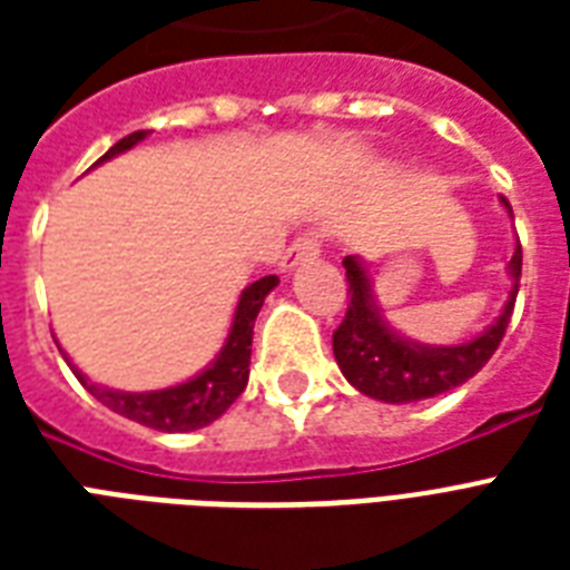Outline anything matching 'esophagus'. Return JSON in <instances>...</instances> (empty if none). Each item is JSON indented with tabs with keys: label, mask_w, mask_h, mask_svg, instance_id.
<instances>
[{
	"label": "esophagus",
	"mask_w": 570,
	"mask_h": 570,
	"mask_svg": "<svg viewBox=\"0 0 570 570\" xmlns=\"http://www.w3.org/2000/svg\"><path fill=\"white\" fill-rule=\"evenodd\" d=\"M320 248H322L320 236H313V233H304V236L293 239V245L286 248L284 263H281V266H284V268L298 266V263H304V259L316 257V254H320Z\"/></svg>",
	"instance_id": "1"
}]
</instances>
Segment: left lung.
<instances>
[{
  "mask_svg": "<svg viewBox=\"0 0 570 570\" xmlns=\"http://www.w3.org/2000/svg\"><path fill=\"white\" fill-rule=\"evenodd\" d=\"M503 204L509 206L505 197ZM521 266L523 250L518 245L512 263H509L514 289L505 302L503 316L482 337L461 343V346L429 348L399 337L396 331L384 325L373 302V289H370V277H366L364 266L355 257L343 259L348 281V307L343 322L334 331V357H337L348 384L361 390L364 396L399 405V402L432 399L473 379L491 361L505 328H509L514 298H518V284H521Z\"/></svg>",
  "mask_w": 570,
  "mask_h": 570,
  "instance_id": "1",
  "label": "left lung"
}]
</instances>
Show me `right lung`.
Listing matches in <instances>:
<instances>
[{"label":"right lung","instance_id":"add662e5","mask_svg":"<svg viewBox=\"0 0 570 570\" xmlns=\"http://www.w3.org/2000/svg\"><path fill=\"white\" fill-rule=\"evenodd\" d=\"M145 136L147 132L141 129V132L120 138L118 145L111 147L100 163L124 154V150L138 145ZM275 286L277 275H266L254 281L248 289H242L227 346L222 348V355H218V361L209 370H204L197 379L186 381V384H177V387L168 390H154V393H120V390H106L91 384L73 364H70V370H73L76 379L82 381V387L94 399H100L102 405L111 407L115 414L136 420V423L147 425V429H156V432H191V429L209 425L239 399V393L248 384L254 320H257L259 307H263V298Z\"/></svg>","mask_w":570,"mask_h":570}]
</instances>
